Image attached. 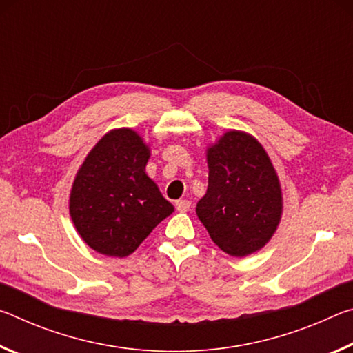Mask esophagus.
<instances>
[{"label":"esophagus","instance_id":"34e87169","mask_svg":"<svg viewBox=\"0 0 353 353\" xmlns=\"http://www.w3.org/2000/svg\"><path fill=\"white\" fill-rule=\"evenodd\" d=\"M190 207H191V202L187 201V199H181V201L176 202L177 212H188Z\"/></svg>","mask_w":353,"mask_h":353}]
</instances>
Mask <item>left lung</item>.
Segmentation results:
<instances>
[{
  "mask_svg": "<svg viewBox=\"0 0 353 353\" xmlns=\"http://www.w3.org/2000/svg\"><path fill=\"white\" fill-rule=\"evenodd\" d=\"M208 188L196 213L216 246L246 256L271 240L282 218L277 172L252 135L229 130L207 149Z\"/></svg>",
  "mask_w": 353,
  "mask_h": 353,
  "instance_id": "1",
  "label": "left lung"
}]
</instances>
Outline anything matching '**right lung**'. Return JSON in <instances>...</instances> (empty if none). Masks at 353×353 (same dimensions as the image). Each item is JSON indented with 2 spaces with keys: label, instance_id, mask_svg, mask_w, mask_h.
<instances>
[{
  "label": "right lung",
  "instance_id": "right-lung-1",
  "mask_svg": "<svg viewBox=\"0 0 353 353\" xmlns=\"http://www.w3.org/2000/svg\"><path fill=\"white\" fill-rule=\"evenodd\" d=\"M151 152L132 129H113L83 160L70 194L77 234L107 256H128L174 212L146 174Z\"/></svg>",
  "mask_w": 353,
  "mask_h": 353
}]
</instances>
